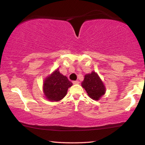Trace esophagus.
<instances>
[{
  "label": "esophagus",
  "mask_w": 145,
  "mask_h": 145,
  "mask_svg": "<svg viewBox=\"0 0 145 145\" xmlns=\"http://www.w3.org/2000/svg\"><path fill=\"white\" fill-rule=\"evenodd\" d=\"M73 84H79V82H78V80H74V81H73Z\"/></svg>",
  "instance_id": "obj_1"
}]
</instances>
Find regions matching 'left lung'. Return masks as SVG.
Wrapping results in <instances>:
<instances>
[{
	"label": "left lung",
	"instance_id": "1",
	"mask_svg": "<svg viewBox=\"0 0 145 145\" xmlns=\"http://www.w3.org/2000/svg\"><path fill=\"white\" fill-rule=\"evenodd\" d=\"M82 86L86 91L89 97L95 100H99L105 92L104 84L99 75L94 72L84 76Z\"/></svg>",
	"mask_w": 145,
	"mask_h": 145
}]
</instances>
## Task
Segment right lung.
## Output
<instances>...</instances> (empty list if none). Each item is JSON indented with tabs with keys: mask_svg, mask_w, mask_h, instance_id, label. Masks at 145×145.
<instances>
[{
	"mask_svg": "<svg viewBox=\"0 0 145 145\" xmlns=\"http://www.w3.org/2000/svg\"><path fill=\"white\" fill-rule=\"evenodd\" d=\"M72 86L66 76L56 70L44 81L43 91L46 99L50 101H59L67 95L68 88Z\"/></svg>",
	"mask_w": 145,
	"mask_h": 145,
	"instance_id": "1",
	"label": "right lung"
}]
</instances>
